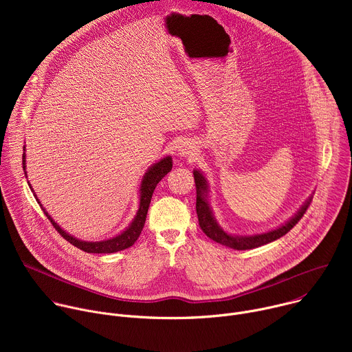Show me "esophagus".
I'll list each match as a JSON object with an SVG mask.
<instances>
[{"label": "esophagus", "instance_id": "esophagus-1", "mask_svg": "<svg viewBox=\"0 0 352 352\" xmlns=\"http://www.w3.org/2000/svg\"><path fill=\"white\" fill-rule=\"evenodd\" d=\"M195 150H196V146H195L193 143H190V142H184V143L178 147L177 153H178L179 157H192V156L195 155Z\"/></svg>", "mask_w": 352, "mask_h": 352}]
</instances>
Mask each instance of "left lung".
<instances>
[{
  "mask_svg": "<svg viewBox=\"0 0 352 352\" xmlns=\"http://www.w3.org/2000/svg\"><path fill=\"white\" fill-rule=\"evenodd\" d=\"M193 178L196 184V213L199 219V226L202 231L214 242L221 243L224 246L236 249V250H246L254 249L258 246H262L265 243L273 242L283 235H285L300 219H302L304 213L307 212L312 195L305 200V204L298 209V212L289 217L284 224L269 230L266 232H259L254 235H235L224 231V228L217 223L210 202H209V182L205 177V174L200 170H193Z\"/></svg>",
  "mask_w": 352,
  "mask_h": 352,
  "instance_id": "left-lung-1",
  "label": "left lung"
}]
</instances>
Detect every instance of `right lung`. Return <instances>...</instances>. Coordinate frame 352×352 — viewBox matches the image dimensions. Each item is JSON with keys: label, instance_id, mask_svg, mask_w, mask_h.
Instances as JSON below:
<instances>
[{"label": "right lung", "instance_id": "1", "mask_svg": "<svg viewBox=\"0 0 352 352\" xmlns=\"http://www.w3.org/2000/svg\"><path fill=\"white\" fill-rule=\"evenodd\" d=\"M23 171H25V177L28 178L26 174V155H25V146H23ZM173 168V157L171 156H166L163 159H160L159 162H156L155 164L150 166L147 168V171L144 173L142 181H140V186H139V208L138 212L133 217V220L129 223V226L121 231L120 234L103 239V241H82L74 235H71L69 232H67L65 230H63L54 220L53 217L47 213V210L43 208V205L40 204V200L37 199V195L34 193L32 185L29 184L36 200L38 202V205L41 206L44 214L47 216V219L52 221V224L54 226V228L61 234V236H64L69 243H72L74 246L85 250L87 254H114V252H120V250H124L129 246H132L136 239L139 238L144 221H146V214L148 210V205H150V200H152V195L157 186V184L162 181V178L164 175H167Z\"/></svg>", "mask_w": 352, "mask_h": 352}]
</instances>
